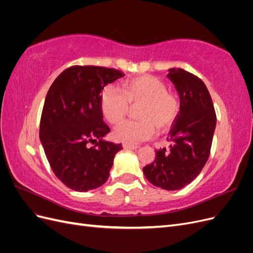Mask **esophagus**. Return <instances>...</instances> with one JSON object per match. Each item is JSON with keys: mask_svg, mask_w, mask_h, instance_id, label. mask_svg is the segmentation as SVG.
<instances>
[{"mask_svg": "<svg viewBox=\"0 0 253 253\" xmlns=\"http://www.w3.org/2000/svg\"><path fill=\"white\" fill-rule=\"evenodd\" d=\"M122 148H124L125 150H136V149H138V147H137V145L126 144V143H124V144H122Z\"/></svg>", "mask_w": 253, "mask_h": 253, "instance_id": "esophagus-1", "label": "esophagus"}]
</instances>
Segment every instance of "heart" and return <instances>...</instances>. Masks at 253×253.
Listing matches in <instances>:
<instances>
[{
	"mask_svg": "<svg viewBox=\"0 0 253 253\" xmlns=\"http://www.w3.org/2000/svg\"><path fill=\"white\" fill-rule=\"evenodd\" d=\"M166 84L153 76H140L122 83L121 89L105 86L99 97V108L104 119L116 125L136 110L137 121H124L113 131L114 139L135 144L153 138L156 131L165 133L174 126L180 112L177 96L167 90Z\"/></svg>",
	"mask_w": 253,
	"mask_h": 253,
	"instance_id": "1",
	"label": "heart"
}]
</instances>
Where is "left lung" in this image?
I'll use <instances>...</instances> for the list:
<instances>
[{"mask_svg": "<svg viewBox=\"0 0 253 253\" xmlns=\"http://www.w3.org/2000/svg\"><path fill=\"white\" fill-rule=\"evenodd\" d=\"M171 80L180 99L178 118L155 160L143 168L147 179L164 190H179L194 180L209 158L216 116L205 83L180 68H171Z\"/></svg>", "mask_w": 253, "mask_h": 253, "instance_id": "left-lung-1", "label": "left lung"}]
</instances>
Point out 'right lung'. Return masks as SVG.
I'll return each mask as SVG.
<instances>
[{"mask_svg": "<svg viewBox=\"0 0 253 253\" xmlns=\"http://www.w3.org/2000/svg\"><path fill=\"white\" fill-rule=\"evenodd\" d=\"M124 74L99 66H73L48 89L40 124V140L57 177L72 190L86 192L106 181L121 144L106 141L99 97L106 84ZM89 142L95 143L88 147Z\"/></svg>", "mask_w": 253, "mask_h": 253, "instance_id": "right-lung-1", "label": "right lung"}]
</instances>
